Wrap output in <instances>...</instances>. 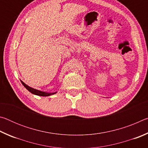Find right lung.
Segmentation results:
<instances>
[{"mask_svg": "<svg viewBox=\"0 0 148 148\" xmlns=\"http://www.w3.org/2000/svg\"><path fill=\"white\" fill-rule=\"evenodd\" d=\"M21 84L23 85V86L25 87V88L28 90L29 91H30L32 94H34V95H39V96H42V97H47V96H49V95H53L55 93H56V92H51V93H48V92H45L43 91H38V90L37 89H34L33 88H32V87H29L26 85L25 83H23V82L21 81Z\"/></svg>", "mask_w": 148, "mask_h": 148, "instance_id": "1", "label": "right lung"}]
</instances>
